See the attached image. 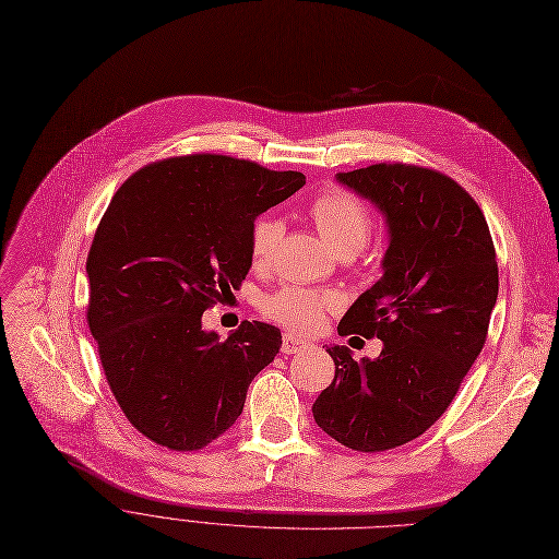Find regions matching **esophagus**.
Returning a JSON list of instances; mask_svg holds the SVG:
<instances>
[{
  "instance_id": "1",
  "label": "esophagus",
  "mask_w": 559,
  "mask_h": 559,
  "mask_svg": "<svg viewBox=\"0 0 559 559\" xmlns=\"http://www.w3.org/2000/svg\"><path fill=\"white\" fill-rule=\"evenodd\" d=\"M307 345H309V341H305V338H298L294 334H284V338H282V353L284 355H296V353L305 350Z\"/></svg>"
}]
</instances>
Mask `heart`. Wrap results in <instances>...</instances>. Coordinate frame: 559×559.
<instances>
[{"label":"heart","mask_w":559,"mask_h":559,"mask_svg":"<svg viewBox=\"0 0 559 559\" xmlns=\"http://www.w3.org/2000/svg\"><path fill=\"white\" fill-rule=\"evenodd\" d=\"M309 214L318 231L325 236V241L338 254H355L368 241L370 229H373V216H370L366 202L343 189H325L318 193L309 204ZM282 229V221L275 216H261L252 223L250 259L254 265H269L273 261ZM338 305L341 298L332 290L282 286L261 300V311L290 332L311 334L323 325L325 316Z\"/></svg>","instance_id":"obj_1"}]
</instances>
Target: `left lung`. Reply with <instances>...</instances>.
Listing matches in <instances>:
<instances>
[{
  "mask_svg": "<svg viewBox=\"0 0 559 559\" xmlns=\"http://www.w3.org/2000/svg\"><path fill=\"white\" fill-rule=\"evenodd\" d=\"M389 223L384 275L345 311L338 334L382 338L378 359L332 345L334 382L311 407L318 428L359 453L403 445L439 420L483 353L498 298L483 209L448 175L412 164L338 173Z\"/></svg>",
  "mask_w": 559,
  "mask_h": 559,
  "instance_id": "1",
  "label": "left lung"
}]
</instances>
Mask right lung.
Segmentation results:
<instances>
[{"label":"right lung","mask_w":559,"mask_h":559,"mask_svg":"<svg viewBox=\"0 0 559 559\" xmlns=\"http://www.w3.org/2000/svg\"><path fill=\"white\" fill-rule=\"evenodd\" d=\"M302 186V173L186 154L143 166L106 206L86 321L122 414L150 441L191 453L218 439L280 353L277 328L246 321L218 341L202 313L246 280L257 216Z\"/></svg>","instance_id":"add662e5"}]
</instances>
